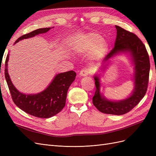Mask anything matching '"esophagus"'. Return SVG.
Masks as SVG:
<instances>
[{
	"instance_id": "34e87169",
	"label": "esophagus",
	"mask_w": 156,
	"mask_h": 156,
	"mask_svg": "<svg viewBox=\"0 0 156 156\" xmlns=\"http://www.w3.org/2000/svg\"><path fill=\"white\" fill-rule=\"evenodd\" d=\"M89 74V71L87 69H83L79 73V75L81 77H86Z\"/></svg>"
}]
</instances>
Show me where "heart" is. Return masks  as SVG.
Returning <instances> with one entry per match:
<instances>
[{
	"label": "heart",
	"mask_w": 156,
	"mask_h": 156,
	"mask_svg": "<svg viewBox=\"0 0 156 156\" xmlns=\"http://www.w3.org/2000/svg\"><path fill=\"white\" fill-rule=\"evenodd\" d=\"M109 49L108 41L102 38L100 34L95 32H88L83 34L75 41L73 50L79 55L87 54L92 50L90 56V63L100 62L107 53Z\"/></svg>",
	"instance_id": "obj_1"
}]
</instances>
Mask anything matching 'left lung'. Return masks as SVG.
Here are the masks:
<instances>
[{
  "label": "left lung",
  "instance_id": "left-lung-1",
  "mask_svg": "<svg viewBox=\"0 0 156 156\" xmlns=\"http://www.w3.org/2000/svg\"><path fill=\"white\" fill-rule=\"evenodd\" d=\"M115 27L117 35L115 48L106 56L98 72L107 68L116 56L124 54L128 56L133 67L132 80L134 88L129 96L123 100H110L101 92V74L97 73L94 75L96 89L92 102L94 105L103 113L122 115L130 111L144 96L147 90L150 65L148 54L142 41L133 33L119 26L116 25Z\"/></svg>",
  "mask_w": 156,
  "mask_h": 156
}]
</instances>
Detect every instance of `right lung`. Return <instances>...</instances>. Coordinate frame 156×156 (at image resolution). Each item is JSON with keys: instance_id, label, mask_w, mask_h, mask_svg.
I'll return each mask as SVG.
<instances>
[{"instance_id": "obj_1", "label": "right lung", "mask_w": 156, "mask_h": 156, "mask_svg": "<svg viewBox=\"0 0 156 156\" xmlns=\"http://www.w3.org/2000/svg\"><path fill=\"white\" fill-rule=\"evenodd\" d=\"M53 27H52L53 29ZM51 28H43L32 31L21 36L16 41L15 44L24 39L34 37L48 32ZM8 54L5 63V78L15 104L23 111L32 116L41 119H48L58 114L66 104L68 88L74 81L76 73L73 71L55 75L49 85L37 94H24L19 91L12 83L8 70L9 60Z\"/></svg>"}]
</instances>
